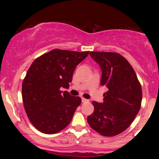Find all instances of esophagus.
Segmentation results:
<instances>
[{"mask_svg":"<svg viewBox=\"0 0 159 159\" xmlns=\"http://www.w3.org/2000/svg\"><path fill=\"white\" fill-rule=\"evenodd\" d=\"M89 102V100L86 99V98H82V102H83V103H84V102Z\"/></svg>","mask_w":159,"mask_h":159,"instance_id":"esophagus-1","label":"esophagus"}]
</instances>
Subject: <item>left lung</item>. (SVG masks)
<instances>
[{"mask_svg": "<svg viewBox=\"0 0 159 159\" xmlns=\"http://www.w3.org/2000/svg\"><path fill=\"white\" fill-rule=\"evenodd\" d=\"M90 55L102 69L101 85L107 91L102 103L92 102L94 112L87 122L102 135L115 136L124 132L139 112L141 86L132 66L120 54L90 52Z\"/></svg>", "mask_w": 159, "mask_h": 159, "instance_id": "1", "label": "left lung"}]
</instances>
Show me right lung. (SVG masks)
<instances>
[{
	"label": "right lung",
	"mask_w": 159,
	"mask_h": 159,
	"mask_svg": "<svg viewBox=\"0 0 159 159\" xmlns=\"http://www.w3.org/2000/svg\"><path fill=\"white\" fill-rule=\"evenodd\" d=\"M88 54L89 52L54 49L33 62L21 93L27 116L39 132L55 134L70 123L81 99L61 88H69L74 70Z\"/></svg>",
	"instance_id": "add662e5"
}]
</instances>
